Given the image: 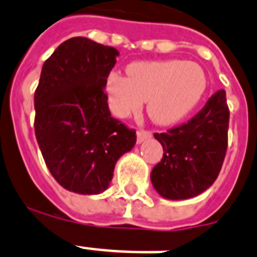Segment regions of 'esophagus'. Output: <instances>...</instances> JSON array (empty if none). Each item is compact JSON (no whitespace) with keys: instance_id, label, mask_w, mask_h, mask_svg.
<instances>
[{"instance_id":"34e87169","label":"esophagus","mask_w":257,"mask_h":257,"mask_svg":"<svg viewBox=\"0 0 257 257\" xmlns=\"http://www.w3.org/2000/svg\"><path fill=\"white\" fill-rule=\"evenodd\" d=\"M152 136V133L148 131H137V144H141L143 141Z\"/></svg>"}]
</instances>
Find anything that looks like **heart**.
I'll use <instances>...</instances> for the list:
<instances>
[{"mask_svg": "<svg viewBox=\"0 0 257 257\" xmlns=\"http://www.w3.org/2000/svg\"><path fill=\"white\" fill-rule=\"evenodd\" d=\"M128 76L112 72L105 90L109 108L126 117L148 101L149 117L159 125L183 120L197 106L207 90V74L199 64L180 60L133 62Z\"/></svg>", "mask_w": 257, "mask_h": 257, "instance_id": "b5f03b06", "label": "heart"}]
</instances>
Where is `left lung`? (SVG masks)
<instances>
[{
	"label": "left lung",
	"instance_id": "1",
	"mask_svg": "<svg viewBox=\"0 0 257 257\" xmlns=\"http://www.w3.org/2000/svg\"><path fill=\"white\" fill-rule=\"evenodd\" d=\"M228 124L225 92L219 90L187 124L155 133L164 155L151 181L161 197L192 199L215 183L227 152Z\"/></svg>",
	"mask_w": 257,
	"mask_h": 257
}]
</instances>
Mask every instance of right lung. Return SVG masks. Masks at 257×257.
Instances as JSON below:
<instances>
[{
  "label": "right lung",
  "mask_w": 257,
  "mask_h": 257,
  "mask_svg": "<svg viewBox=\"0 0 257 257\" xmlns=\"http://www.w3.org/2000/svg\"><path fill=\"white\" fill-rule=\"evenodd\" d=\"M118 50L85 37L66 40L42 65L34 93V131L56 181L78 195L108 189L136 132L110 116L104 93Z\"/></svg>",
  "instance_id": "add662e5"
}]
</instances>
